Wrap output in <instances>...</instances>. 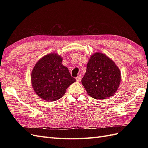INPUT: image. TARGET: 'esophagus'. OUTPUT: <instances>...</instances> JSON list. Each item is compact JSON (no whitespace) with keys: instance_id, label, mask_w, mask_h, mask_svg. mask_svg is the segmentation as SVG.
Segmentation results:
<instances>
[{"instance_id":"34e87169","label":"esophagus","mask_w":148,"mask_h":148,"mask_svg":"<svg viewBox=\"0 0 148 148\" xmlns=\"http://www.w3.org/2000/svg\"><path fill=\"white\" fill-rule=\"evenodd\" d=\"M81 79H82V77H81V75H79V76H78L77 77H76V80H77V81L78 82H80L81 81Z\"/></svg>"}]
</instances>
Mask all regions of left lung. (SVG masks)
<instances>
[{
  "instance_id": "1",
  "label": "left lung",
  "mask_w": 148,
  "mask_h": 148,
  "mask_svg": "<svg viewBox=\"0 0 148 148\" xmlns=\"http://www.w3.org/2000/svg\"><path fill=\"white\" fill-rule=\"evenodd\" d=\"M120 71L114 62L106 55L96 52L87 64L82 83L88 95L94 99H106L118 89Z\"/></svg>"
}]
</instances>
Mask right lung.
<instances>
[{
	"label": "right lung",
	"instance_id": "obj_1",
	"mask_svg": "<svg viewBox=\"0 0 148 148\" xmlns=\"http://www.w3.org/2000/svg\"><path fill=\"white\" fill-rule=\"evenodd\" d=\"M62 59L57 53L43 57L35 65L31 73V83L38 96L47 101L59 99L66 88L76 79L71 77Z\"/></svg>",
	"mask_w": 148,
	"mask_h": 148
}]
</instances>
